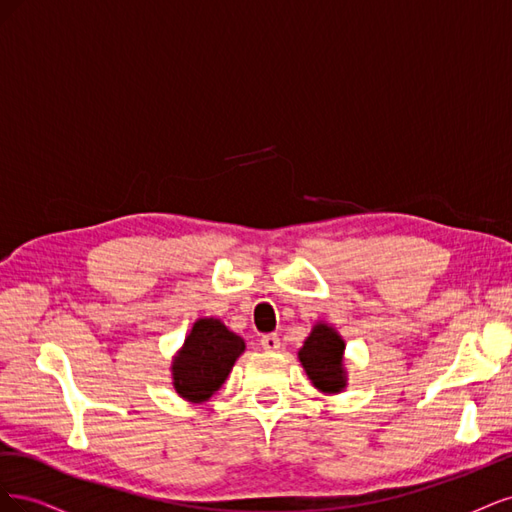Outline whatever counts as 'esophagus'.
<instances>
[{
	"mask_svg": "<svg viewBox=\"0 0 512 512\" xmlns=\"http://www.w3.org/2000/svg\"><path fill=\"white\" fill-rule=\"evenodd\" d=\"M260 346L269 352H275V350H280L282 344H280V337H277L275 333H269V335L260 337Z\"/></svg>",
	"mask_w": 512,
	"mask_h": 512,
	"instance_id": "obj_1",
	"label": "esophagus"
}]
</instances>
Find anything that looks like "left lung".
Masks as SVG:
<instances>
[{"label": "left lung", "mask_w": 512, "mask_h": 512, "mask_svg": "<svg viewBox=\"0 0 512 512\" xmlns=\"http://www.w3.org/2000/svg\"><path fill=\"white\" fill-rule=\"evenodd\" d=\"M344 348V339L327 324H316L312 335L305 339L299 359L309 380L320 391L339 393L346 386V374L342 367Z\"/></svg>", "instance_id": "1"}]
</instances>
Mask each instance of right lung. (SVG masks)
<instances>
[{"label":"right lung","mask_w":512,"mask_h":512,"mask_svg":"<svg viewBox=\"0 0 512 512\" xmlns=\"http://www.w3.org/2000/svg\"><path fill=\"white\" fill-rule=\"evenodd\" d=\"M243 350V339L220 320L200 318L173 363L175 391L196 404L209 399L224 384Z\"/></svg>","instance_id":"add662e5"}]
</instances>
